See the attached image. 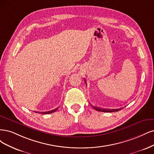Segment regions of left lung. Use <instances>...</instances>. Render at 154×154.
<instances>
[{
  "label": "left lung",
  "instance_id": "left-lung-1",
  "mask_svg": "<svg viewBox=\"0 0 154 154\" xmlns=\"http://www.w3.org/2000/svg\"><path fill=\"white\" fill-rule=\"evenodd\" d=\"M84 81H85L86 84V80H84ZM94 109H95V110L98 111H101V112H115V111H118L121 110V109H101L100 107H94V106H92Z\"/></svg>",
  "mask_w": 154,
  "mask_h": 154
}]
</instances>
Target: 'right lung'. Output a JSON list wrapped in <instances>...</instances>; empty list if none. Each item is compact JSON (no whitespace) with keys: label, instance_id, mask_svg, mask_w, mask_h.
I'll list each match as a JSON object with an SVG mask.
<instances>
[{"label":"right lung","instance_id":"right-lung-1","mask_svg":"<svg viewBox=\"0 0 154 154\" xmlns=\"http://www.w3.org/2000/svg\"><path fill=\"white\" fill-rule=\"evenodd\" d=\"M58 109V108H56L55 109H53L52 111H47V112H42V114H51V113H52V112H54L55 111H56Z\"/></svg>","mask_w":154,"mask_h":154}]
</instances>
